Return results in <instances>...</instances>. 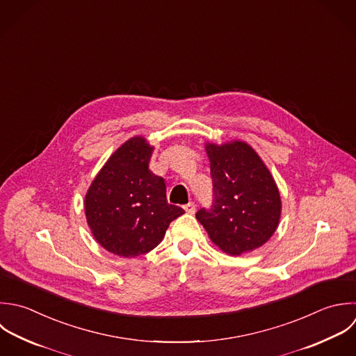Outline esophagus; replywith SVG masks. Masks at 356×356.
Returning <instances> with one entry per match:
<instances>
[{
    "label": "esophagus",
    "instance_id": "34e87169",
    "mask_svg": "<svg viewBox=\"0 0 356 356\" xmlns=\"http://www.w3.org/2000/svg\"><path fill=\"white\" fill-rule=\"evenodd\" d=\"M184 211H186L187 213H194V212H195V204H194V202L186 204V205H184Z\"/></svg>",
    "mask_w": 356,
    "mask_h": 356
}]
</instances>
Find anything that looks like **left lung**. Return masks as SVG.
<instances>
[{"mask_svg":"<svg viewBox=\"0 0 356 356\" xmlns=\"http://www.w3.org/2000/svg\"><path fill=\"white\" fill-rule=\"evenodd\" d=\"M213 181L211 209L195 215L209 238L229 255H243L262 247L276 232L282 200L273 176L244 141L222 145L207 143Z\"/></svg>","mask_w":356,"mask_h":356,"instance_id":"left-lung-1","label":"left lung"}]
</instances>
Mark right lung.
Listing matches in <instances>:
<instances>
[{"label": "right lung", "mask_w": 356, "mask_h": 356, "mask_svg": "<svg viewBox=\"0 0 356 356\" xmlns=\"http://www.w3.org/2000/svg\"><path fill=\"white\" fill-rule=\"evenodd\" d=\"M152 151L141 136L123 143L98 172L84 198L94 238L123 258L154 250L170 222L184 213L180 207L168 204L165 180L149 170Z\"/></svg>", "instance_id": "obj_1"}]
</instances>
